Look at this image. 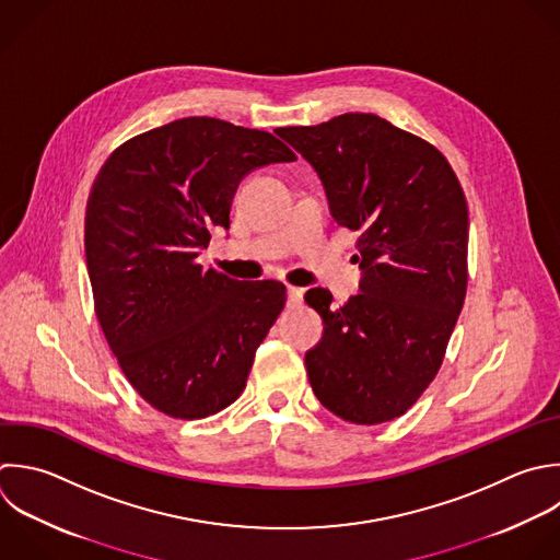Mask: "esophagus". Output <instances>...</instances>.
Masks as SVG:
<instances>
[{"instance_id":"34e87169","label":"esophagus","mask_w":560,"mask_h":560,"mask_svg":"<svg viewBox=\"0 0 560 560\" xmlns=\"http://www.w3.org/2000/svg\"><path fill=\"white\" fill-rule=\"evenodd\" d=\"M302 298H304V291H302V289H298V287H287V304H289L291 308L300 306V304H302Z\"/></svg>"}]
</instances>
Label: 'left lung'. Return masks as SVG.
<instances>
[{
	"label": "left lung",
	"instance_id": "left-lung-1",
	"mask_svg": "<svg viewBox=\"0 0 560 560\" xmlns=\"http://www.w3.org/2000/svg\"><path fill=\"white\" fill-rule=\"evenodd\" d=\"M276 133L315 168L332 219L359 232L361 293L339 308L326 289L304 295L324 322L304 357L311 387L348 422L394 420L438 374L464 304L462 186L435 147L374 114Z\"/></svg>",
	"mask_w": 560,
	"mask_h": 560
}]
</instances>
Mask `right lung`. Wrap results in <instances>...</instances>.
Instances as JSON below:
<instances>
[{"label": "right lung", "instance_id": "right-lung-1", "mask_svg": "<svg viewBox=\"0 0 560 560\" xmlns=\"http://www.w3.org/2000/svg\"><path fill=\"white\" fill-rule=\"evenodd\" d=\"M293 160L267 131L195 116L118 147L92 186L85 256L98 322L129 383L171 418L232 405L284 308L282 282L232 280L197 256L212 228L230 230L243 177Z\"/></svg>", "mask_w": 560, "mask_h": 560}]
</instances>
